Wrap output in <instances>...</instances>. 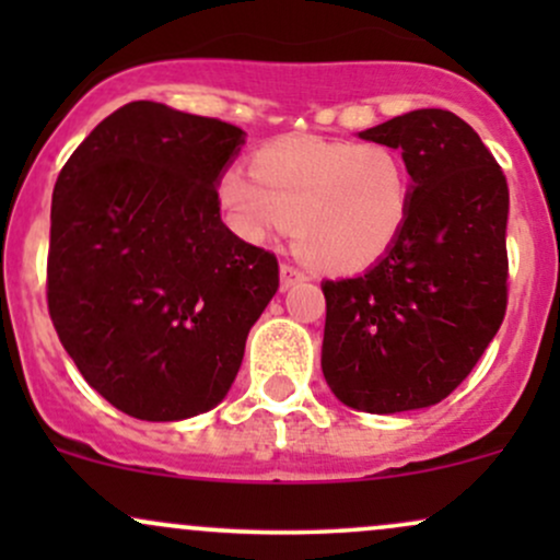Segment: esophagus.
Returning a JSON list of instances; mask_svg holds the SVG:
<instances>
[{
    "mask_svg": "<svg viewBox=\"0 0 560 560\" xmlns=\"http://www.w3.org/2000/svg\"><path fill=\"white\" fill-rule=\"evenodd\" d=\"M298 281H305V273H302L298 266H292V262H284V266H281V289L294 287Z\"/></svg>",
    "mask_w": 560,
    "mask_h": 560,
    "instance_id": "1",
    "label": "esophagus"
}]
</instances>
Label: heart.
<instances>
[{
  "mask_svg": "<svg viewBox=\"0 0 560 560\" xmlns=\"http://www.w3.org/2000/svg\"><path fill=\"white\" fill-rule=\"evenodd\" d=\"M253 173L229 168L218 182L236 229L266 240L298 223V249L320 271L374 266L408 226L413 178L392 144L281 137L255 152Z\"/></svg>",
  "mask_w": 560,
  "mask_h": 560,
  "instance_id": "1",
  "label": "heart"
}]
</instances>
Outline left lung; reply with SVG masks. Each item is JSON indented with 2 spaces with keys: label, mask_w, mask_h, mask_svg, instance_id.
<instances>
[{
  "label": "left lung",
  "mask_w": 560,
  "mask_h": 560,
  "mask_svg": "<svg viewBox=\"0 0 560 560\" xmlns=\"http://www.w3.org/2000/svg\"><path fill=\"white\" fill-rule=\"evenodd\" d=\"M361 137L402 150L413 202L374 268L320 284V369L350 408L400 413L445 400L503 324L508 182L479 133L450 110L397 115Z\"/></svg>",
  "instance_id": "left-lung-1"
}]
</instances>
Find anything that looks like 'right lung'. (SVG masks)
<instances>
[{
    "label": "right lung",
    "instance_id": "obj_1",
    "mask_svg": "<svg viewBox=\"0 0 560 560\" xmlns=\"http://www.w3.org/2000/svg\"><path fill=\"white\" fill-rule=\"evenodd\" d=\"M242 144L218 118L131 102L57 176L49 318L83 378L133 419L221 402L279 289L276 255L221 221L215 184Z\"/></svg>",
    "mask_w": 560,
    "mask_h": 560
}]
</instances>
